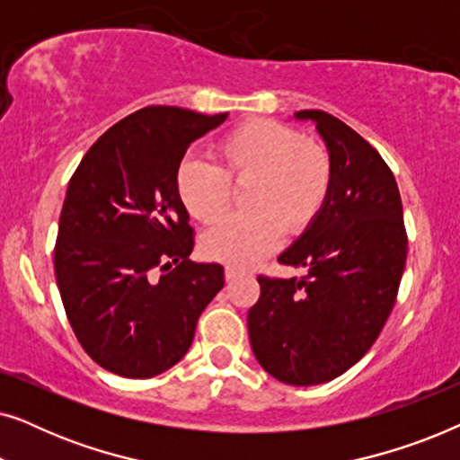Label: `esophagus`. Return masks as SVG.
<instances>
[{"label":"esophagus","mask_w":460,"mask_h":460,"mask_svg":"<svg viewBox=\"0 0 460 460\" xmlns=\"http://www.w3.org/2000/svg\"><path fill=\"white\" fill-rule=\"evenodd\" d=\"M224 276H226V280L228 282H232L238 276V270H234V268H226V272H224Z\"/></svg>","instance_id":"obj_1"}]
</instances>
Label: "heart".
<instances>
[{"mask_svg": "<svg viewBox=\"0 0 460 460\" xmlns=\"http://www.w3.org/2000/svg\"><path fill=\"white\" fill-rule=\"evenodd\" d=\"M217 167L184 159L175 172V192L190 217L217 222L228 211L232 188L244 186L243 207L200 236L213 261L251 266L279 243L304 234L323 213L331 192L332 163L326 148L297 129L270 119H249L228 131L216 148Z\"/></svg>", "mask_w": 460, "mask_h": 460, "instance_id": "b5f03b06", "label": "heart"}]
</instances>
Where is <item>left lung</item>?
<instances>
[{"label":"left lung","mask_w":460,"mask_h":460,"mask_svg":"<svg viewBox=\"0 0 460 460\" xmlns=\"http://www.w3.org/2000/svg\"><path fill=\"white\" fill-rule=\"evenodd\" d=\"M316 123L332 163L326 205L279 261L301 279L257 282L249 310L251 348L287 385H320L343 375L385 324L406 266V230L395 178L360 134L324 111L295 112Z\"/></svg>","instance_id":"1"}]
</instances>
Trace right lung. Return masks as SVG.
<instances>
[{"mask_svg": "<svg viewBox=\"0 0 460 460\" xmlns=\"http://www.w3.org/2000/svg\"><path fill=\"white\" fill-rule=\"evenodd\" d=\"M226 117L146 106L104 131L68 181L56 282L81 348L119 376L148 379L178 364L224 287L219 263L188 260L194 238L175 172Z\"/></svg>", "mask_w": 460, "mask_h": 460, "instance_id": "1", "label": "right lung"}]
</instances>
